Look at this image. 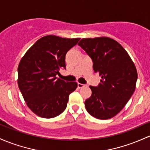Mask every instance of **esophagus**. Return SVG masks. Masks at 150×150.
Here are the masks:
<instances>
[{
    "label": "esophagus",
    "mask_w": 150,
    "mask_h": 150,
    "mask_svg": "<svg viewBox=\"0 0 150 150\" xmlns=\"http://www.w3.org/2000/svg\"><path fill=\"white\" fill-rule=\"evenodd\" d=\"M85 85H83V84H81V83H78V88H83V87H85Z\"/></svg>",
    "instance_id": "esophagus-1"
}]
</instances>
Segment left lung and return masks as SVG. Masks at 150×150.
Returning a JSON list of instances; mask_svg holds the SVG:
<instances>
[{"mask_svg":"<svg viewBox=\"0 0 150 150\" xmlns=\"http://www.w3.org/2000/svg\"><path fill=\"white\" fill-rule=\"evenodd\" d=\"M80 45L93 62L101 76L98 87L90 86L92 95L85 102L89 114L100 120L117 115L134 92L137 80L135 65L124 47L108 37L83 38Z\"/></svg>","mask_w":150,"mask_h":150,"instance_id":"left-lung-1","label":"left lung"}]
</instances>
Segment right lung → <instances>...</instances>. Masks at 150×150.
<instances>
[{
	"mask_svg": "<svg viewBox=\"0 0 150 150\" xmlns=\"http://www.w3.org/2000/svg\"><path fill=\"white\" fill-rule=\"evenodd\" d=\"M80 38L49 35L41 38L21 58L18 85L28 107L38 116L52 118L67 107L69 95L78 87L56 75L65 68V55Z\"/></svg>",
	"mask_w": 150,
	"mask_h": 150,
	"instance_id": "obj_1",
	"label": "right lung"
}]
</instances>
